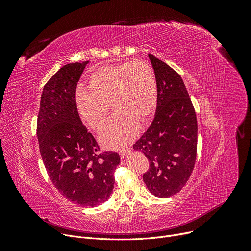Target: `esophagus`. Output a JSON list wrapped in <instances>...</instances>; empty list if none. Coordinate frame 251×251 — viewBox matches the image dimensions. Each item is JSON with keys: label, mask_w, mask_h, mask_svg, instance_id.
Segmentation results:
<instances>
[{"label": "esophagus", "mask_w": 251, "mask_h": 251, "mask_svg": "<svg viewBox=\"0 0 251 251\" xmlns=\"http://www.w3.org/2000/svg\"><path fill=\"white\" fill-rule=\"evenodd\" d=\"M131 151H132V148H128V149H125V150H121L120 151H119V154H120L121 157H124L128 152H130Z\"/></svg>", "instance_id": "34e87169"}]
</instances>
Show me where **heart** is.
<instances>
[{
  "instance_id": "obj_1",
  "label": "heart",
  "mask_w": 251,
  "mask_h": 251,
  "mask_svg": "<svg viewBox=\"0 0 251 251\" xmlns=\"http://www.w3.org/2000/svg\"><path fill=\"white\" fill-rule=\"evenodd\" d=\"M88 88L78 87L75 100L79 114L89 127L100 130L111 104L116 110L100 133V141L110 149H121L137 135L139 123L153 113L157 86L151 66L142 60L107 65L88 77Z\"/></svg>"
}]
</instances>
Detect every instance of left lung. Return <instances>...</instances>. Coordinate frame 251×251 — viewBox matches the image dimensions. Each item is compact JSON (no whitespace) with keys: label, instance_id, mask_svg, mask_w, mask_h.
Instances as JSON below:
<instances>
[{"label":"left lung","instance_id":"8db88e82","mask_svg":"<svg viewBox=\"0 0 251 251\" xmlns=\"http://www.w3.org/2000/svg\"><path fill=\"white\" fill-rule=\"evenodd\" d=\"M149 58L157 86L156 110L133 149L149 160L142 177L148 189L163 199L178 193L189 180L196 160L197 120L181 76L162 60Z\"/></svg>","mask_w":251,"mask_h":251}]
</instances>
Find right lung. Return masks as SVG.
Instances as JSON below:
<instances>
[{
  "mask_svg": "<svg viewBox=\"0 0 251 251\" xmlns=\"http://www.w3.org/2000/svg\"><path fill=\"white\" fill-rule=\"evenodd\" d=\"M88 63L64 65L49 79L41 98L36 134L52 185L71 202L94 207L110 197L120 155L101 151L79 117L76 87Z\"/></svg>",
  "mask_w": 251,
  "mask_h": 251,
  "instance_id": "right-lung-1",
  "label": "right lung"
}]
</instances>
